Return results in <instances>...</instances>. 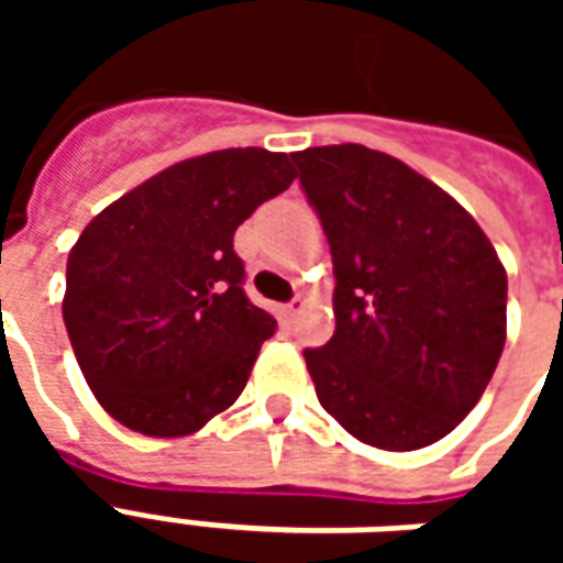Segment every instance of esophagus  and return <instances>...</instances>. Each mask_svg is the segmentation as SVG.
I'll list each match as a JSON object with an SVG mask.
<instances>
[{"label":"esophagus","mask_w":563,"mask_h":563,"mask_svg":"<svg viewBox=\"0 0 563 563\" xmlns=\"http://www.w3.org/2000/svg\"><path fill=\"white\" fill-rule=\"evenodd\" d=\"M301 310H305V298H301V295H298V298H292L289 305L283 307V313H286V319L301 317Z\"/></svg>","instance_id":"34e87169"}]
</instances>
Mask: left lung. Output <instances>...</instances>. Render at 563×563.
I'll return each instance as SVG.
<instances>
[{"label": "left lung", "instance_id": "obj_1", "mask_svg": "<svg viewBox=\"0 0 563 563\" xmlns=\"http://www.w3.org/2000/svg\"><path fill=\"white\" fill-rule=\"evenodd\" d=\"M334 262V338L305 350L319 404L362 443H437L507 341V271L467 210L389 153H292Z\"/></svg>", "mask_w": 563, "mask_h": 563}]
</instances>
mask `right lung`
I'll list each match as a JSON object with an SVG mask.
<instances>
[{"instance_id":"add662e5","label":"right lung","mask_w":563,"mask_h":563,"mask_svg":"<svg viewBox=\"0 0 563 563\" xmlns=\"http://www.w3.org/2000/svg\"><path fill=\"white\" fill-rule=\"evenodd\" d=\"M292 180L286 153L217 150L150 177L84 229L63 319L117 422L184 437L238 401L277 322L246 298L234 232Z\"/></svg>"}]
</instances>
